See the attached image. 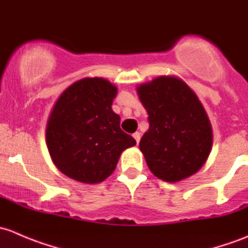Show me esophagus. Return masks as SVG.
<instances>
[{
    "instance_id": "obj_1",
    "label": "esophagus",
    "mask_w": 248,
    "mask_h": 248,
    "mask_svg": "<svg viewBox=\"0 0 248 248\" xmlns=\"http://www.w3.org/2000/svg\"><path fill=\"white\" fill-rule=\"evenodd\" d=\"M132 136H134L135 141H136L137 144H139V143H140V140H141V134H140V132H135V134L132 135Z\"/></svg>"
}]
</instances>
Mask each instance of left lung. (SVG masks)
<instances>
[{
	"label": "left lung",
	"instance_id": "8db88e82",
	"mask_svg": "<svg viewBox=\"0 0 248 248\" xmlns=\"http://www.w3.org/2000/svg\"><path fill=\"white\" fill-rule=\"evenodd\" d=\"M149 129L140 149L159 179L175 183L201 170L213 144L208 114L195 92L174 76H160L137 87Z\"/></svg>",
	"mask_w": 248,
	"mask_h": 248
}]
</instances>
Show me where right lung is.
Returning a JSON list of instances; mask_svg holds the SVG:
<instances>
[{"label":"right lung","mask_w":248,"mask_h":248,"mask_svg":"<svg viewBox=\"0 0 248 248\" xmlns=\"http://www.w3.org/2000/svg\"><path fill=\"white\" fill-rule=\"evenodd\" d=\"M117 87L103 78L69 86L56 101L46 125V144L56 167L74 180L98 184L113 173L119 156L134 147L112 111Z\"/></svg>","instance_id":"1"}]
</instances>
